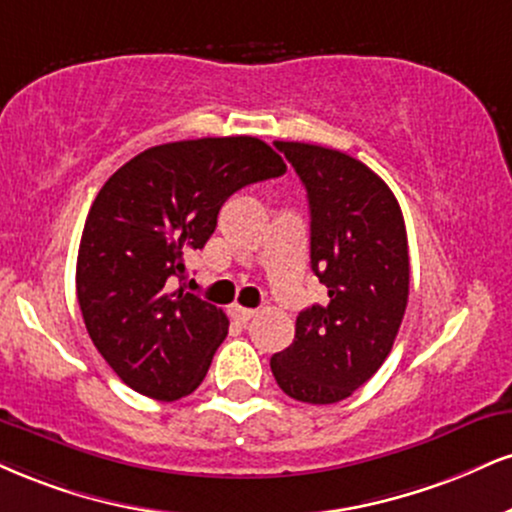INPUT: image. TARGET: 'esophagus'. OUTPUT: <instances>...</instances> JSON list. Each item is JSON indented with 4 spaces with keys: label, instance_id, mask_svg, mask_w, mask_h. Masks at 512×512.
I'll return each instance as SVG.
<instances>
[{
    "label": "esophagus",
    "instance_id": "1",
    "mask_svg": "<svg viewBox=\"0 0 512 512\" xmlns=\"http://www.w3.org/2000/svg\"><path fill=\"white\" fill-rule=\"evenodd\" d=\"M231 315L236 317L240 324H248L252 317H257V310H250V307H240V305H233V307H231Z\"/></svg>",
    "mask_w": 512,
    "mask_h": 512
}]
</instances>
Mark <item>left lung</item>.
<instances>
[{"label":"left lung","mask_w":512,"mask_h":512,"mask_svg":"<svg viewBox=\"0 0 512 512\" xmlns=\"http://www.w3.org/2000/svg\"><path fill=\"white\" fill-rule=\"evenodd\" d=\"M310 202V264L329 303L295 319L293 343L272 357L286 396L329 405L360 389L389 357L410 293L405 221L396 195L360 159L283 143Z\"/></svg>","instance_id":"8db88e82"}]
</instances>
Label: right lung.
<instances>
[{"label": "right lung", "mask_w": 512, "mask_h": 512, "mask_svg": "<svg viewBox=\"0 0 512 512\" xmlns=\"http://www.w3.org/2000/svg\"><path fill=\"white\" fill-rule=\"evenodd\" d=\"M286 174L250 135L150 147L109 176L85 219L76 293L85 329L133 391L178 400L205 379L229 319L193 293H169L186 257L217 229L236 190Z\"/></svg>", "instance_id": "right-lung-1"}]
</instances>
